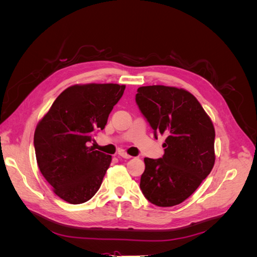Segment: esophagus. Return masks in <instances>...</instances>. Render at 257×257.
<instances>
[{
  "label": "esophagus",
  "mask_w": 257,
  "mask_h": 257,
  "mask_svg": "<svg viewBox=\"0 0 257 257\" xmlns=\"http://www.w3.org/2000/svg\"><path fill=\"white\" fill-rule=\"evenodd\" d=\"M118 154H119V157H121L123 159H131L132 158L131 155H128L126 152H124V151H120Z\"/></svg>",
  "instance_id": "34e87169"
}]
</instances>
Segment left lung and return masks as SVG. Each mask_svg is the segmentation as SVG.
<instances>
[{"label":"left lung","instance_id":"1","mask_svg":"<svg viewBox=\"0 0 257 257\" xmlns=\"http://www.w3.org/2000/svg\"><path fill=\"white\" fill-rule=\"evenodd\" d=\"M136 103L154 137L165 134L164 155L145 158L141 189L151 204L173 207L181 204L211 172L215 132L211 119L189 91L166 85L137 90Z\"/></svg>","mask_w":257,"mask_h":257}]
</instances>
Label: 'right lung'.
Instances as JSON below:
<instances>
[{
  "label": "right lung",
  "mask_w": 257,
  "mask_h": 257,
  "mask_svg": "<svg viewBox=\"0 0 257 257\" xmlns=\"http://www.w3.org/2000/svg\"><path fill=\"white\" fill-rule=\"evenodd\" d=\"M125 85L75 84L54 100L34 133L37 165L53 192L69 204L91 199L110 165L111 155L88 147L104 130Z\"/></svg>",
  "instance_id": "right-lung-1"
}]
</instances>
